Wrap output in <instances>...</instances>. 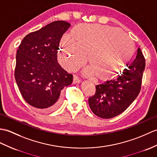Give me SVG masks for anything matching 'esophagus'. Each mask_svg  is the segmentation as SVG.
Wrapping results in <instances>:
<instances>
[{"label":"esophagus","instance_id":"34e87169","mask_svg":"<svg viewBox=\"0 0 157 157\" xmlns=\"http://www.w3.org/2000/svg\"><path fill=\"white\" fill-rule=\"evenodd\" d=\"M80 82H81V80L79 79V78L78 77V76L74 75V79H73V83H80Z\"/></svg>","mask_w":157,"mask_h":157}]
</instances>
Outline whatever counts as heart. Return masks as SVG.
<instances>
[{"label": "heart", "mask_w": 157, "mask_h": 157, "mask_svg": "<svg viewBox=\"0 0 157 157\" xmlns=\"http://www.w3.org/2000/svg\"><path fill=\"white\" fill-rule=\"evenodd\" d=\"M68 37L60 42L59 63L73 71L84 64L87 57L90 68L87 75L95 74L100 80L117 76L132 61L136 52L134 41L119 29L109 25L78 24Z\"/></svg>", "instance_id": "heart-1"}]
</instances>
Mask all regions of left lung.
Listing matches in <instances>:
<instances>
[{
    "label": "left lung",
    "instance_id": "left-lung-1",
    "mask_svg": "<svg viewBox=\"0 0 157 157\" xmlns=\"http://www.w3.org/2000/svg\"><path fill=\"white\" fill-rule=\"evenodd\" d=\"M128 68L116 79L96 86V94L89 98L88 103L98 117L112 118L119 115L139 94L145 68V59L140 48Z\"/></svg>",
    "mask_w": 157,
    "mask_h": 157
}]
</instances>
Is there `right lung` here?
<instances>
[{"label": "right lung", "mask_w": 157, "mask_h": 157, "mask_svg": "<svg viewBox=\"0 0 157 157\" xmlns=\"http://www.w3.org/2000/svg\"><path fill=\"white\" fill-rule=\"evenodd\" d=\"M70 25L52 22L25 36L17 49L16 82L25 100L37 110H56L61 104V91L73 82L72 74L57 59L60 40Z\"/></svg>", "instance_id": "add662e5"}]
</instances>
